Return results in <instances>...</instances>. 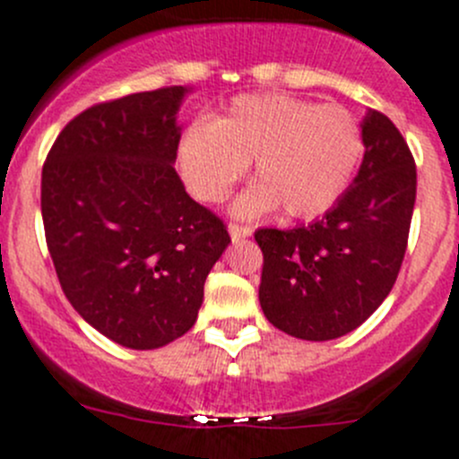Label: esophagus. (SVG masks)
<instances>
[{
	"label": "esophagus",
	"instance_id": "1",
	"mask_svg": "<svg viewBox=\"0 0 459 459\" xmlns=\"http://www.w3.org/2000/svg\"><path fill=\"white\" fill-rule=\"evenodd\" d=\"M230 237H232V241H241V238L252 237V227L250 225H237V222H232V225H230Z\"/></svg>",
	"mask_w": 459,
	"mask_h": 459
}]
</instances>
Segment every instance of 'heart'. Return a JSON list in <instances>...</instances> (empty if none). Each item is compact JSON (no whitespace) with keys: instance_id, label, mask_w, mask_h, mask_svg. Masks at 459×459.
<instances>
[{"instance_id":"1","label":"heart","mask_w":459,"mask_h":459,"mask_svg":"<svg viewBox=\"0 0 459 459\" xmlns=\"http://www.w3.org/2000/svg\"><path fill=\"white\" fill-rule=\"evenodd\" d=\"M363 155V128L344 108L290 94H243L213 124L195 121L182 133L178 169L195 200L216 204L252 161L256 185L237 200V213L281 207L288 218H316L349 189Z\"/></svg>"}]
</instances>
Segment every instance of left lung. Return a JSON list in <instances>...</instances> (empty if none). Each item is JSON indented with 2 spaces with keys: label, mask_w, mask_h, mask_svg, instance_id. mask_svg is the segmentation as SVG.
<instances>
[{
  "label": "left lung",
  "mask_w": 459,
  "mask_h": 459,
  "mask_svg": "<svg viewBox=\"0 0 459 459\" xmlns=\"http://www.w3.org/2000/svg\"><path fill=\"white\" fill-rule=\"evenodd\" d=\"M365 155L338 203L311 225L256 230L259 302L273 326L333 340L363 325L396 281L417 198L412 152L385 115L369 110Z\"/></svg>",
  "instance_id": "8db88e82"
}]
</instances>
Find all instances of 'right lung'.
Here are the masks:
<instances>
[{
  "mask_svg": "<svg viewBox=\"0 0 459 459\" xmlns=\"http://www.w3.org/2000/svg\"><path fill=\"white\" fill-rule=\"evenodd\" d=\"M173 85L74 117L42 167V222L63 292L99 333L157 349L195 325L204 279L230 234L185 191L173 164Z\"/></svg>",
  "mask_w": 459,
  "mask_h": 459,
  "instance_id": "right-lung-1",
  "label": "right lung"
}]
</instances>
